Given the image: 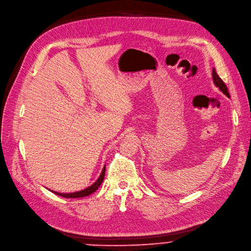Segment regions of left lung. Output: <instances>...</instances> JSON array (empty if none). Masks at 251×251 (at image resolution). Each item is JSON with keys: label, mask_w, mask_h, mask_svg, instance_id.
Segmentation results:
<instances>
[{"label": "left lung", "mask_w": 251, "mask_h": 251, "mask_svg": "<svg viewBox=\"0 0 251 251\" xmlns=\"http://www.w3.org/2000/svg\"><path fill=\"white\" fill-rule=\"evenodd\" d=\"M212 80H213V83H214V85L217 87V88H219L226 96L230 97V93H228V91H227L226 85V84L223 82V80L219 77V75L216 74V72H215L214 69L212 70Z\"/></svg>", "instance_id": "left-lung-1"}]
</instances>
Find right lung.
<instances>
[{"label":"right lung","instance_id":"right-lung-1","mask_svg":"<svg viewBox=\"0 0 251 251\" xmlns=\"http://www.w3.org/2000/svg\"><path fill=\"white\" fill-rule=\"evenodd\" d=\"M104 173H105V166L102 168V171H101V173H100V177L97 178V180H96L93 184H91L90 187L86 188V189H84V190H81V191H79V192H75V193H67V194H64V193H58V192L51 191V190H50V191H51L52 193H54V194L58 195V196H61V197H63V198H82V197H86V196H89V195H91L92 193H94L97 189L100 188V186L101 184V182L103 181V178H104Z\"/></svg>","mask_w":251,"mask_h":251}]
</instances>
